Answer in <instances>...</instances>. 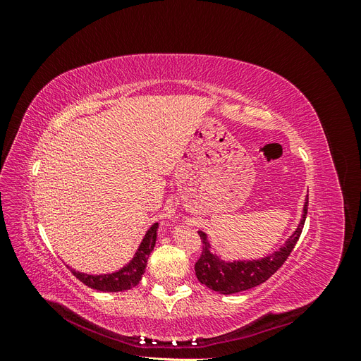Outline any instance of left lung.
Wrapping results in <instances>:
<instances>
[{
  "mask_svg": "<svg viewBox=\"0 0 361 361\" xmlns=\"http://www.w3.org/2000/svg\"><path fill=\"white\" fill-rule=\"evenodd\" d=\"M309 195L304 203L302 218L297 227V231L289 236L286 244L276 253H272L260 260H239V262H224L211 251V244L207 243L206 233L199 232L202 239V255L195 262V276H197L202 285H206L209 289L220 292L223 295H231L241 290L255 288L260 283L267 281L274 272L285 264L295 244L298 243L300 235L305 223L307 215Z\"/></svg>",
  "mask_w": 361,
  "mask_h": 361,
  "instance_id": "obj_1",
  "label": "left lung"
}]
</instances>
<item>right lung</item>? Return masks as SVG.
Masks as SVG:
<instances>
[{
    "label": "right lung",
    "instance_id": "right-lung-1",
    "mask_svg": "<svg viewBox=\"0 0 361 361\" xmlns=\"http://www.w3.org/2000/svg\"><path fill=\"white\" fill-rule=\"evenodd\" d=\"M157 232H158V223L152 226L146 236L141 241L134 259L129 262L126 267H123L120 271L113 272V274H104V276H89L82 274L75 269H69L73 272V276L82 281L92 289L102 290V292H120V290H128L138 285L141 280V276L145 274V269L147 265V257L150 251L154 250L157 243Z\"/></svg>",
    "mask_w": 361,
    "mask_h": 361
}]
</instances>
